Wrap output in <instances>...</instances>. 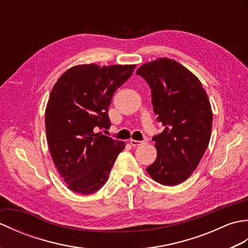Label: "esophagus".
Segmentation results:
<instances>
[{
	"mask_svg": "<svg viewBox=\"0 0 248 248\" xmlns=\"http://www.w3.org/2000/svg\"><path fill=\"white\" fill-rule=\"evenodd\" d=\"M144 141H141V140H130V144L132 145V146H134V147H136V146H140V145H141L143 144Z\"/></svg>",
	"mask_w": 248,
	"mask_h": 248,
	"instance_id": "34e87169",
	"label": "esophagus"
}]
</instances>
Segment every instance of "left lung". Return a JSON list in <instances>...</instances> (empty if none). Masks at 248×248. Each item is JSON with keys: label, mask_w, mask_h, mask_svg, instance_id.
<instances>
[{"label": "left lung", "mask_w": 248, "mask_h": 248, "mask_svg": "<svg viewBox=\"0 0 248 248\" xmlns=\"http://www.w3.org/2000/svg\"><path fill=\"white\" fill-rule=\"evenodd\" d=\"M136 75L149 85L156 120L164 125L152 138L157 156L146 170L163 186H178L208 148L213 116L207 93L191 71L165 57L144 64Z\"/></svg>", "instance_id": "8db88e82"}]
</instances>
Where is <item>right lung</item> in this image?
<instances>
[{"mask_svg": "<svg viewBox=\"0 0 248 248\" xmlns=\"http://www.w3.org/2000/svg\"><path fill=\"white\" fill-rule=\"evenodd\" d=\"M135 65H78L62 75L50 93L46 132L52 160L72 192L88 195L107 183L124 141L96 133L110 127L114 93Z\"/></svg>", "mask_w": 248, "mask_h": 248, "instance_id": "add662e5", "label": "right lung"}]
</instances>
